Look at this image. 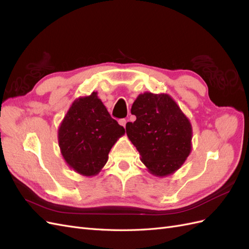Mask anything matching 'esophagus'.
Here are the masks:
<instances>
[{
	"instance_id": "1",
	"label": "esophagus",
	"mask_w": 249,
	"mask_h": 249,
	"mask_svg": "<svg viewBox=\"0 0 249 249\" xmlns=\"http://www.w3.org/2000/svg\"><path fill=\"white\" fill-rule=\"evenodd\" d=\"M118 123H119V124H120V125H123L124 127H125L126 119H124V118H123V119H119V120H118Z\"/></svg>"
}]
</instances>
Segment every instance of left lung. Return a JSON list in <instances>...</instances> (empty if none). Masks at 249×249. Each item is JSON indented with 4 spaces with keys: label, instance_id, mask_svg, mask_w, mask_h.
Returning <instances> with one entry per match:
<instances>
[{
    "label": "left lung",
    "instance_id": "1",
    "mask_svg": "<svg viewBox=\"0 0 249 249\" xmlns=\"http://www.w3.org/2000/svg\"><path fill=\"white\" fill-rule=\"evenodd\" d=\"M134 123L125 124L127 137L153 175L164 177L180 167L191 150L188 118L167 94H140L134 102Z\"/></svg>",
    "mask_w": 249,
    "mask_h": 249
}]
</instances>
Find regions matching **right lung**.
I'll return each mask as SVG.
<instances>
[{
	"mask_svg": "<svg viewBox=\"0 0 249 249\" xmlns=\"http://www.w3.org/2000/svg\"><path fill=\"white\" fill-rule=\"evenodd\" d=\"M124 134V126L111 117L96 92H92L71 105L59 127L58 139L66 163L83 176H94Z\"/></svg>",
	"mask_w": 249,
	"mask_h": 249,
	"instance_id": "right-lung-1",
	"label": "right lung"
}]
</instances>
